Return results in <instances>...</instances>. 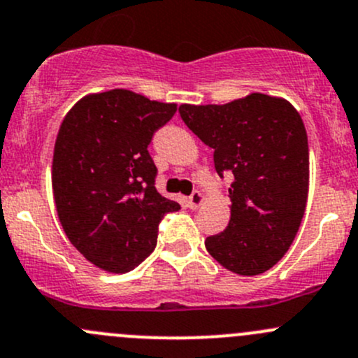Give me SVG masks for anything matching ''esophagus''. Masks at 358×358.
Masks as SVG:
<instances>
[{"instance_id": "1", "label": "esophagus", "mask_w": 358, "mask_h": 358, "mask_svg": "<svg viewBox=\"0 0 358 358\" xmlns=\"http://www.w3.org/2000/svg\"><path fill=\"white\" fill-rule=\"evenodd\" d=\"M204 204V196H202L201 192H192V196L189 197V199H187V206H189L190 209H197V208H201V206Z\"/></svg>"}]
</instances>
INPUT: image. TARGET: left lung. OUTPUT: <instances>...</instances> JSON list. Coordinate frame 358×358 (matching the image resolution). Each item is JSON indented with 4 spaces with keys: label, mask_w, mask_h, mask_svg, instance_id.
Instances as JSON below:
<instances>
[{
    "label": "left lung",
    "mask_w": 358,
    "mask_h": 358,
    "mask_svg": "<svg viewBox=\"0 0 358 358\" xmlns=\"http://www.w3.org/2000/svg\"><path fill=\"white\" fill-rule=\"evenodd\" d=\"M180 115L230 171V222L204 241L209 255L239 275L272 268L289 249L306 208L308 138L298 110L280 96L249 93L223 106L182 103Z\"/></svg>",
    "instance_id": "obj_1"
}]
</instances>
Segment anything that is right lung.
<instances>
[{"label": "right lung", "instance_id": "right-lung-1", "mask_svg": "<svg viewBox=\"0 0 358 358\" xmlns=\"http://www.w3.org/2000/svg\"><path fill=\"white\" fill-rule=\"evenodd\" d=\"M176 103L115 88L83 96L55 140L52 187L57 215L71 244L100 270L124 273L150 255L157 225L180 204L154 187L150 157L156 129Z\"/></svg>", "mask_w": 358, "mask_h": 358}]
</instances>
